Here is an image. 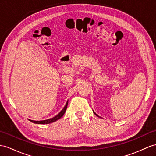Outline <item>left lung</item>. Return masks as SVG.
<instances>
[{"label":"left lung","mask_w":156,"mask_h":156,"mask_svg":"<svg viewBox=\"0 0 156 156\" xmlns=\"http://www.w3.org/2000/svg\"><path fill=\"white\" fill-rule=\"evenodd\" d=\"M93 112H94V115H96V116H98V117H100V116H98V115H97V114H96V113H95V112H94V111H93ZM100 118H101V117H100Z\"/></svg>","instance_id":"obj_1"}]
</instances>
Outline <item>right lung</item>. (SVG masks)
Wrapping results in <instances>:
<instances>
[{"label": "right lung", "instance_id": "obj_1", "mask_svg": "<svg viewBox=\"0 0 156 156\" xmlns=\"http://www.w3.org/2000/svg\"><path fill=\"white\" fill-rule=\"evenodd\" d=\"M67 104H68V101H67L65 107H64L62 111H60V112L58 114V115H56L55 117L52 118V119L45 120H40V121H36V120H30V119H28V120L30 121V122H32L34 124H50V123L54 122H55V121L61 119V118L63 116V115L65 114V112L66 111V109L67 107Z\"/></svg>", "mask_w": 156, "mask_h": 156}]
</instances>
